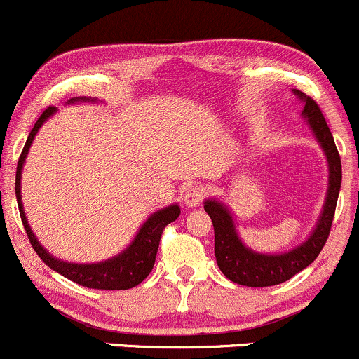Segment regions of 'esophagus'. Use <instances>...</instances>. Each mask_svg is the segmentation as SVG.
<instances>
[{
	"label": "esophagus",
	"mask_w": 359,
	"mask_h": 359,
	"mask_svg": "<svg viewBox=\"0 0 359 359\" xmlns=\"http://www.w3.org/2000/svg\"><path fill=\"white\" fill-rule=\"evenodd\" d=\"M205 187H202V184H194V187H190L184 191V203H187L190 209H194V207L202 203V200L205 198Z\"/></svg>",
	"instance_id": "obj_1"
}]
</instances>
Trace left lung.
<instances>
[{
  "instance_id": "left-lung-1",
  "label": "left lung",
  "mask_w": 359,
  "mask_h": 359,
  "mask_svg": "<svg viewBox=\"0 0 359 359\" xmlns=\"http://www.w3.org/2000/svg\"><path fill=\"white\" fill-rule=\"evenodd\" d=\"M292 92H294V95H298L299 101H303V118L306 119L320 147L325 152L327 164H329V188H327L325 203H323L317 226L306 241H303L302 245L289 250V252L272 253L271 255V253H257L243 245L240 236H238L231 210L219 200H205L203 209L210 215L212 224H214L215 260H217L219 269L227 279L241 284V286H276V284L286 283L292 276L302 272L322 252L334 221V212L335 205H337L342 180L341 157H339L334 137L327 126L318 104L296 88H292Z\"/></svg>"
}]
</instances>
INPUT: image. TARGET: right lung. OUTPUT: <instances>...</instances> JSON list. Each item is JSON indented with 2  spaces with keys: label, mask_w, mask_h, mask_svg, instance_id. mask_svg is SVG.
<instances>
[{
  "label": "right lung",
  "mask_w": 359,
  "mask_h": 359,
  "mask_svg": "<svg viewBox=\"0 0 359 359\" xmlns=\"http://www.w3.org/2000/svg\"><path fill=\"white\" fill-rule=\"evenodd\" d=\"M97 99L90 97H73L68 101V104L75 102H95ZM56 113L55 106H49L44 113L41 114V118L37 119L36 125H34L32 132L29 133L24 150L20 154V159L17 164V178H15V194H17V202H18V210H20L22 222L27 231V236H29L30 245L36 250L37 255L41 257V260L44 262L48 267H51L53 271L61 273L67 279L73 280V283L80 284V286H86L90 289H130L138 286L145 277L149 276L152 271L154 264H156V255L157 248H159L161 236H163L164 227L169 222L176 221L180 215V205L178 203H172V205L164 207V209L154 212L147 221L142 224L138 229L137 236L133 238V241L126 246V250H123L121 253L113 258H107L104 262H97V264H72V262H63L60 258L53 257L51 253H48V250L37 241L36 234L30 229L29 222H27L25 212H24V203H22V168H24L25 157L29 154L30 145H32L34 138H36L37 132L42 126V123L48 121L53 114Z\"/></svg>",
  "instance_id": "1"
}]
</instances>
